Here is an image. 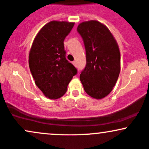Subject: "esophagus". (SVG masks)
Returning a JSON list of instances; mask_svg holds the SVG:
<instances>
[{
    "label": "esophagus",
    "mask_w": 149,
    "mask_h": 149,
    "mask_svg": "<svg viewBox=\"0 0 149 149\" xmlns=\"http://www.w3.org/2000/svg\"><path fill=\"white\" fill-rule=\"evenodd\" d=\"M73 65H74V66H76V61H73Z\"/></svg>",
    "instance_id": "1"
}]
</instances>
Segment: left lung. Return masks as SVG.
I'll use <instances>...</instances> for the list:
<instances>
[{
  "mask_svg": "<svg viewBox=\"0 0 149 149\" xmlns=\"http://www.w3.org/2000/svg\"><path fill=\"white\" fill-rule=\"evenodd\" d=\"M86 51V66L80 75L85 92L92 98L107 97L115 86L120 71L118 45L107 26L96 20L78 26Z\"/></svg>",
  "mask_w": 149,
  "mask_h": 149,
  "instance_id": "obj_1",
  "label": "left lung"
}]
</instances>
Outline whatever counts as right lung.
Here are the masks:
<instances>
[{"label": "right lung", "instance_id": "obj_1", "mask_svg": "<svg viewBox=\"0 0 149 149\" xmlns=\"http://www.w3.org/2000/svg\"><path fill=\"white\" fill-rule=\"evenodd\" d=\"M74 22L51 21L40 29L29 55L31 73L37 87L50 100L66 93L77 69L66 59L64 40Z\"/></svg>", "mask_w": 149, "mask_h": 149}]
</instances>
